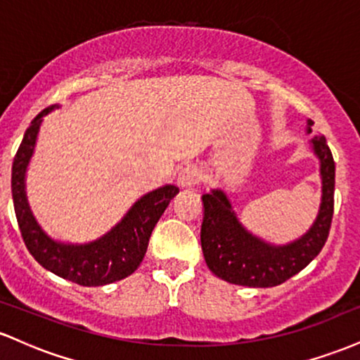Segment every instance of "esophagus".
I'll return each mask as SVG.
<instances>
[{"instance_id":"1","label":"esophagus","mask_w":360,"mask_h":360,"mask_svg":"<svg viewBox=\"0 0 360 360\" xmlns=\"http://www.w3.org/2000/svg\"><path fill=\"white\" fill-rule=\"evenodd\" d=\"M200 171H198L196 167H184L183 171L179 172V176H177V186L183 189H189L200 183Z\"/></svg>"}]
</instances>
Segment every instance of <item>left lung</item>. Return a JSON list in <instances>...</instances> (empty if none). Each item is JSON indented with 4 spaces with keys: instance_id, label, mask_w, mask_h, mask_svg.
<instances>
[{
    "instance_id": "left-lung-1",
    "label": "left lung",
    "mask_w": 360,
    "mask_h": 360,
    "mask_svg": "<svg viewBox=\"0 0 360 360\" xmlns=\"http://www.w3.org/2000/svg\"><path fill=\"white\" fill-rule=\"evenodd\" d=\"M311 127L313 122L308 120L307 134H311ZM309 143L320 162L321 203L313 225L296 240L276 245L249 232L221 189L201 196L205 208L201 249L214 276L238 286L272 288L298 274L320 254L332 225L335 162L323 135H315Z\"/></svg>"
}]
</instances>
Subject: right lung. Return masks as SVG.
Segmentation results:
<instances>
[{
	"mask_svg": "<svg viewBox=\"0 0 360 360\" xmlns=\"http://www.w3.org/2000/svg\"><path fill=\"white\" fill-rule=\"evenodd\" d=\"M56 108H59V105L49 106L32 120L13 159L11 194L16 221L25 245L40 266L81 286H105L137 271L155 223L166 212L172 198L179 193V188L166 184L140 196L110 232L93 242L68 243L49 237L37 223L28 205L25 179L44 117Z\"/></svg>",
	"mask_w": 360,
	"mask_h": 360,
	"instance_id": "1",
	"label": "right lung"
}]
</instances>
